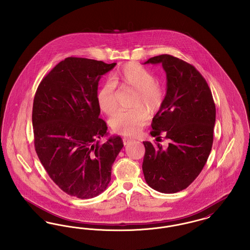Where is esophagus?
<instances>
[{"mask_svg":"<svg viewBox=\"0 0 250 250\" xmlns=\"http://www.w3.org/2000/svg\"><path fill=\"white\" fill-rule=\"evenodd\" d=\"M133 142H135V140H133L131 138H128V137H125V138L123 139V143H124L125 146H128V145H130Z\"/></svg>","mask_w":250,"mask_h":250,"instance_id":"obj_1","label":"esophagus"}]
</instances>
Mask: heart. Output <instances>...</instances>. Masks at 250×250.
<instances>
[{"label":"heart","mask_w":250,"mask_h":250,"mask_svg":"<svg viewBox=\"0 0 250 250\" xmlns=\"http://www.w3.org/2000/svg\"><path fill=\"white\" fill-rule=\"evenodd\" d=\"M97 93V102L105 114H111L117 107L116 85L136 91L132 109H121L110 119V126L115 132L134 136L141 131L149 120L146 106L151 112L158 111L164 102L163 88L157 84V78L145 67L129 63L111 75Z\"/></svg>","instance_id":"b5f03b06"}]
</instances>
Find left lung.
I'll list each match as a JSON object with an SVG mask.
<instances>
[{"instance_id": "left-lung-1", "label": "left lung", "mask_w": 250, "mask_h": 250, "mask_svg": "<svg viewBox=\"0 0 250 250\" xmlns=\"http://www.w3.org/2000/svg\"><path fill=\"white\" fill-rule=\"evenodd\" d=\"M145 64H162L166 73V95L150 134L161 138L165 133L171 143L164 150L159 143L144 142L143 171L152 189L175 193L198 176L209 156L215 104L204 77L191 64L170 55L151 58Z\"/></svg>"}]
</instances>
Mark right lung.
<instances>
[{
	"mask_svg": "<svg viewBox=\"0 0 250 250\" xmlns=\"http://www.w3.org/2000/svg\"><path fill=\"white\" fill-rule=\"evenodd\" d=\"M116 63L67 58L45 76L33 104L37 155L51 179L66 193L88 199L102 193L111 167L124 146L120 136H107L99 118L98 83Z\"/></svg>",
	"mask_w": 250,
	"mask_h": 250,
	"instance_id": "1",
	"label": "right lung"
}]
</instances>
